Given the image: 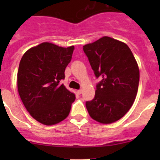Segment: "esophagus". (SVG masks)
<instances>
[{"label": "esophagus", "mask_w": 160, "mask_h": 160, "mask_svg": "<svg viewBox=\"0 0 160 160\" xmlns=\"http://www.w3.org/2000/svg\"><path fill=\"white\" fill-rule=\"evenodd\" d=\"M81 93H82V90L81 89L77 90V93H78V94H80Z\"/></svg>", "instance_id": "obj_1"}]
</instances>
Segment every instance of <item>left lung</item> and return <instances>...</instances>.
<instances>
[{"label":"left lung","mask_w":160,"mask_h":160,"mask_svg":"<svg viewBox=\"0 0 160 160\" xmlns=\"http://www.w3.org/2000/svg\"><path fill=\"white\" fill-rule=\"evenodd\" d=\"M92 70L102 80L95 97L87 101L90 116L101 124L122 118L135 101L139 82V68L131 49L123 42L104 36L83 46Z\"/></svg>","instance_id":"1"}]
</instances>
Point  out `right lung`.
<instances>
[{
	"label": "right lung",
	"mask_w": 160,
	"mask_h": 160,
	"mask_svg": "<svg viewBox=\"0 0 160 160\" xmlns=\"http://www.w3.org/2000/svg\"><path fill=\"white\" fill-rule=\"evenodd\" d=\"M73 50V46L64 48L46 42L25 52L21 59L19 96L31 116L43 125H56L70 114L76 96L59 82L65 78Z\"/></svg>",
	"instance_id": "1"
}]
</instances>
